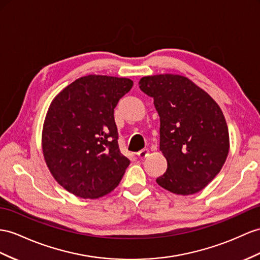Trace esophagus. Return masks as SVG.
I'll list each match as a JSON object with an SVG mask.
<instances>
[{
	"mask_svg": "<svg viewBox=\"0 0 260 260\" xmlns=\"http://www.w3.org/2000/svg\"><path fill=\"white\" fill-rule=\"evenodd\" d=\"M148 155H149V150L148 149H143V150L137 152V156L141 158V159H145Z\"/></svg>",
	"mask_w": 260,
	"mask_h": 260,
	"instance_id": "1",
	"label": "esophagus"
}]
</instances>
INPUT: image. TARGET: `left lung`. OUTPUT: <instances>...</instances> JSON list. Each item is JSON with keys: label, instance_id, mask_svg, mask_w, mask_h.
Masks as SVG:
<instances>
[{"label": "left lung", "instance_id": "left-lung-1", "mask_svg": "<svg viewBox=\"0 0 260 260\" xmlns=\"http://www.w3.org/2000/svg\"><path fill=\"white\" fill-rule=\"evenodd\" d=\"M138 84L154 99L160 117V150L168 167L156 182L176 194L201 191L221 171L229 155V129L222 110L182 76L144 77Z\"/></svg>", "mask_w": 260, "mask_h": 260}]
</instances>
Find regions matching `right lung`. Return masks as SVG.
<instances>
[{
    "label": "right lung",
    "instance_id": "obj_1",
    "mask_svg": "<svg viewBox=\"0 0 260 260\" xmlns=\"http://www.w3.org/2000/svg\"><path fill=\"white\" fill-rule=\"evenodd\" d=\"M126 78L77 79L51 102L43 128V152L57 182L70 193L96 199L114 190L129 159L118 147L114 109L128 93Z\"/></svg>",
    "mask_w": 260,
    "mask_h": 260
}]
</instances>
